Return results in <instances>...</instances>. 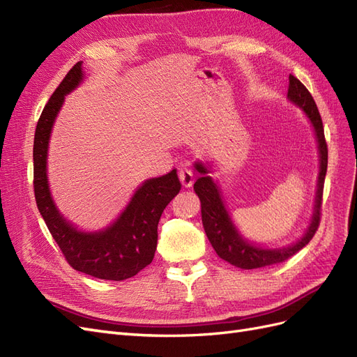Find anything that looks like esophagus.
<instances>
[{
	"label": "esophagus",
	"instance_id": "obj_1",
	"mask_svg": "<svg viewBox=\"0 0 357 357\" xmlns=\"http://www.w3.org/2000/svg\"><path fill=\"white\" fill-rule=\"evenodd\" d=\"M178 178H180V181H181L183 188H192L193 180H195V177H193L192 171H190L189 168H181V169L178 171Z\"/></svg>",
	"mask_w": 357,
	"mask_h": 357
}]
</instances>
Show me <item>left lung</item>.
I'll return each instance as SVG.
<instances>
[{
	"mask_svg": "<svg viewBox=\"0 0 357 357\" xmlns=\"http://www.w3.org/2000/svg\"><path fill=\"white\" fill-rule=\"evenodd\" d=\"M287 96L290 101L298 104L310 117L312 126L316 129L320 150V172L314 215H312L311 225L305 235L302 236L296 244L291 247L280 248V250H268V248L256 247L243 240L241 235L236 232L235 226L231 222V218L222 202L218 188H215L213 180L208 176H205L208 172L207 168L201 164H195V168L198 169L201 177L195 181V185H193V190H195L201 201V218L204 231L207 234L208 240L215 253L219 255V257H222L226 262H229L231 265L243 269L262 268L287 261L289 257L298 253L302 247H305L311 241L320 225L323 186H325V177L328 169V144L325 139V129H323L321 117L311 93L308 92L305 86L291 74L289 75Z\"/></svg>",
	"mask_w": 357,
	"mask_h": 357,
	"instance_id": "obj_1",
	"label": "left lung"
}]
</instances>
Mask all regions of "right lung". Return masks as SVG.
Listing matches in <instances>:
<instances>
[{
	"label": "right lung",
	"mask_w": 357,
	"mask_h": 357,
	"mask_svg": "<svg viewBox=\"0 0 357 357\" xmlns=\"http://www.w3.org/2000/svg\"><path fill=\"white\" fill-rule=\"evenodd\" d=\"M82 62L67 73L41 112L34 135V193L40 214L66 261L75 271L101 280L131 278L153 261L158 223L162 213L181 189L177 171L150 178L139 188L126 210L110 228L84 234L62 218L53 204L47 185L46 159L53 122L63 98L80 83Z\"/></svg>",
	"instance_id": "right-lung-1"
}]
</instances>
